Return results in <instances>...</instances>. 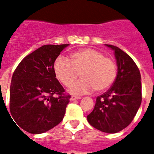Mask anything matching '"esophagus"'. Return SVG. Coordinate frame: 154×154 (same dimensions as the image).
<instances>
[{
	"label": "esophagus",
	"instance_id": "34e87169",
	"mask_svg": "<svg viewBox=\"0 0 154 154\" xmlns=\"http://www.w3.org/2000/svg\"><path fill=\"white\" fill-rule=\"evenodd\" d=\"M82 97L79 96H72L71 97V98H70V100L71 101H76V100H79V99H81Z\"/></svg>",
	"mask_w": 154,
	"mask_h": 154
}]
</instances>
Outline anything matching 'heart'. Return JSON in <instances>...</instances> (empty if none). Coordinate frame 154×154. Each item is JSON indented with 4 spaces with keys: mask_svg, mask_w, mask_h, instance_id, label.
Listing matches in <instances>:
<instances>
[{
    "mask_svg": "<svg viewBox=\"0 0 154 154\" xmlns=\"http://www.w3.org/2000/svg\"><path fill=\"white\" fill-rule=\"evenodd\" d=\"M53 69L57 78L65 86L71 85L81 72L82 79L69 89L72 94H87L93 89L104 91L112 84L117 75V68L112 59L89 48L72 53L71 60L59 56L54 61Z\"/></svg>",
    "mask_w": 154,
    "mask_h": 154,
    "instance_id": "heart-1",
    "label": "heart"
}]
</instances>
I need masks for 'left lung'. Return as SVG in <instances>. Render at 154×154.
I'll return each instance as SVG.
<instances>
[{
  "label": "left lung",
  "mask_w": 154,
  "mask_h": 154,
  "mask_svg": "<svg viewBox=\"0 0 154 154\" xmlns=\"http://www.w3.org/2000/svg\"><path fill=\"white\" fill-rule=\"evenodd\" d=\"M114 53L117 74L112 87L96 99L94 110L87 116L92 126L106 134L126 128L141 103V73L134 60L118 47L106 45Z\"/></svg>",
  "instance_id": "1"
}]
</instances>
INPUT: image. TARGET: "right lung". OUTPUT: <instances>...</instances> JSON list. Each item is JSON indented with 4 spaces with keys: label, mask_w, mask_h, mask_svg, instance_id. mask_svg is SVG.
Wrapping results in <instances>:
<instances>
[{
    "label": "right lung",
    "mask_w": 154,
    "mask_h": 154,
    "mask_svg": "<svg viewBox=\"0 0 154 154\" xmlns=\"http://www.w3.org/2000/svg\"><path fill=\"white\" fill-rule=\"evenodd\" d=\"M69 45L40 47L26 56L14 71L9 107L18 128L30 134H43L63 120L71 97L64 94L65 89L56 78L53 64ZM55 94L57 97L53 96Z\"/></svg>",
    "instance_id": "1"
}]
</instances>
